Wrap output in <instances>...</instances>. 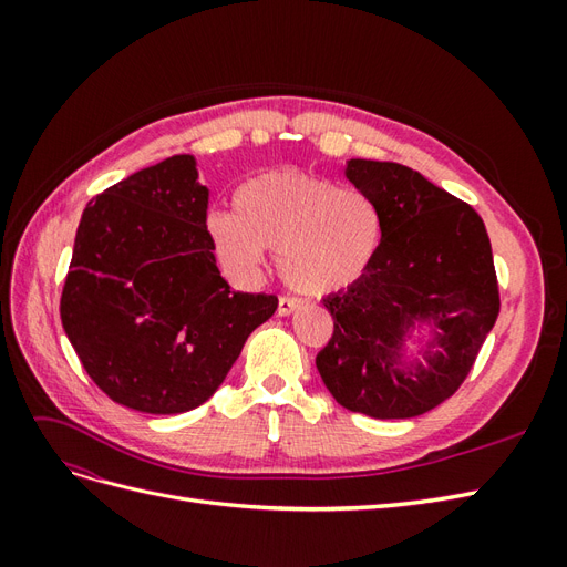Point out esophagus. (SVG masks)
<instances>
[{"label": "esophagus", "instance_id": "1", "mask_svg": "<svg viewBox=\"0 0 567 567\" xmlns=\"http://www.w3.org/2000/svg\"><path fill=\"white\" fill-rule=\"evenodd\" d=\"M300 307V300H296V298H288V296H284V298H279V307H277V315L279 317H288V315H293L296 310Z\"/></svg>", "mask_w": 567, "mask_h": 567}]
</instances>
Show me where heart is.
I'll use <instances>...</instances> for the list:
<instances>
[{
  "label": "heart",
  "mask_w": 567,
  "mask_h": 567,
  "mask_svg": "<svg viewBox=\"0 0 567 567\" xmlns=\"http://www.w3.org/2000/svg\"><path fill=\"white\" fill-rule=\"evenodd\" d=\"M234 208L208 217L215 255L236 277H255L277 252L286 286L331 296L364 277L381 241V215L354 188L300 169H274L241 184Z\"/></svg>",
  "instance_id": "1"
}]
</instances>
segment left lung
<instances>
[{"label": "left lung", "mask_w": 567, "mask_h": 567, "mask_svg": "<svg viewBox=\"0 0 567 567\" xmlns=\"http://www.w3.org/2000/svg\"><path fill=\"white\" fill-rule=\"evenodd\" d=\"M346 177L379 208L381 244L362 279L323 298L333 336L317 369L340 406L414 419L466 381L499 315L489 236L468 203L406 165L352 158Z\"/></svg>", "instance_id": "left-lung-1"}]
</instances>
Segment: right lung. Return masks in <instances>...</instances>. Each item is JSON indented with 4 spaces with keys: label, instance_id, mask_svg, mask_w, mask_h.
<instances>
[{
    "label": "right lung",
    "instance_id": "1",
    "mask_svg": "<svg viewBox=\"0 0 567 567\" xmlns=\"http://www.w3.org/2000/svg\"><path fill=\"white\" fill-rule=\"evenodd\" d=\"M208 196L184 153L109 186L82 213L63 331L90 379L127 409L165 416L200 406L277 312L274 296L221 279Z\"/></svg>",
    "mask_w": 567,
    "mask_h": 567
}]
</instances>
